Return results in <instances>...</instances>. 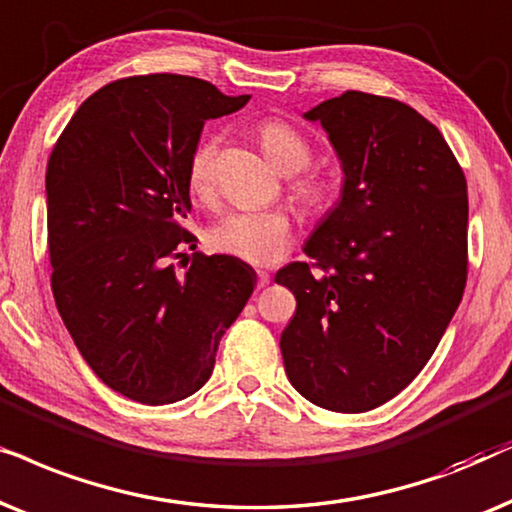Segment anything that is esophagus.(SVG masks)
<instances>
[{
  "mask_svg": "<svg viewBox=\"0 0 512 512\" xmlns=\"http://www.w3.org/2000/svg\"><path fill=\"white\" fill-rule=\"evenodd\" d=\"M267 283H269L267 271H257V288H264Z\"/></svg>",
  "mask_w": 512,
  "mask_h": 512,
  "instance_id": "obj_1",
  "label": "esophagus"
}]
</instances>
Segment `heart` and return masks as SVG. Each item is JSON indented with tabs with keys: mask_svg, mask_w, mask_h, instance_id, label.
I'll list each match as a JSON object with an SVG mask.
<instances>
[{
	"mask_svg": "<svg viewBox=\"0 0 512 512\" xmlns=\"http://www.w3.org/2000/svg\"><path fill=\"white\" fill-rule=\"evenodd\" d=\"M264 152L283 173L292 175L290 196L309 213H323L335 201V177L311 168L313 147L302 128L285 119H267L257 128ZM217 140L206 135L196 142L187 159V189L194 199L213 192V163ZM208 245L220 255L269 267L281 262L292 245V222L285 210H243L217 220L208 231Z\"/></svg>",
	"mask_w": 512,
	"mask_h": 512,
	"instance_id": "obj_1",
	"label": "heart"
}]
</instances>
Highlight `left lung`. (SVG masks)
I'll use <instances>...</instances> for the list:
<instances>
[{"instance_id":"obj_1","label":"left lung","mask_w":512,"mask_h":512,"mask_svg":"<svg viewBox=\"0 0 512 512\" xmlns=\"http://www.w3.org/2000/svg\"><path fill=\"white\" fill-rule=\"evenodd\" d=\"M344 168L342 199L276 283L297 299L281 335L290 384L332 412L398 395L438 349L468 276L466 175L405 102L346 91L320 102Z\"/></svg>"}]
</instances>
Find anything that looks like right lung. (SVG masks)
<instances>
[{
  "label": "right lung",
  "mask_w": 512,
  "mask_h": 512,
  "mask_svg": "<svg viewBox=\"0 0 512 512\" xmlns=\"http://www.w3.org/2000/svg\"><path fill=\"white\" fill-rule=\"evenodd\" d=\"M248 100L185 74L117 79L81 102L49 156L56 306L91 370L135 403L199 391L257 283L236 257H185L196 236L182 224L203 124Z\"/></svg>",
  "instance_id": "add662e5"
}]
</instances>
